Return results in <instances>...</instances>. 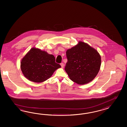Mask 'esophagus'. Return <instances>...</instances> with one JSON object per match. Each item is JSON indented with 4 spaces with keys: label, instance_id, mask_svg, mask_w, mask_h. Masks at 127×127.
I'll use <instances>...</instances> for the list:
<instances>
[{
    "label": "esophagus",
    "instance_id": "obj_1",
    "mask_svg": "<svg viewBox=\"0 0 127 127\" xmlns=\"http://www.w3.org/2000/svg\"><path fill=\"white\" fill-rule=\"evenodd\" d=\"M60 65H61V66H62V68H63V67H64V63H61Z\"/></svg>",
    "mask_w": 127,
    "mask_h": 127
}]
</instances>
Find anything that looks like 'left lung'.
Masks as SVG:
<instances>
[{
    "label": "left lung",
    "instance_id": "left-lung-1",
    "mask_svg": "<svg viewBox=\"0 0 127 127\" xmlns=\"http://www.w3.org/2000/svg\"><path fill=\"white\" fill-rule=\"evenodd\" d=\"M67 62L65 70L71 80L80 85L88 83L100 70L101 58L95 49L80 41L66 52Z\"/></svg>",
    "mask_w": 127,
    "mask_h": 127
}]
</instances>
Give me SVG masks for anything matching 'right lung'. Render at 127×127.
Returning a JSON list of instances; mask_svg holds the SVG:
<instances>
[{
  "label": "right lung",
  "instance_id": "obj_1",
  "mask_svg": "<svg viewBox=\"0 0 127 127\" xmlns=\"http://www.w3.org/2000/svg\"><path fill=\"white\" fill-rule=\"evenodd\" d=\"M20 67L28 80L39 83L49 79L61 65L55 62L53 55L32 48L22 59Z\"/></svg>",
  "mask_w": 127,
  "mask_h": 127
}]
</instances>
